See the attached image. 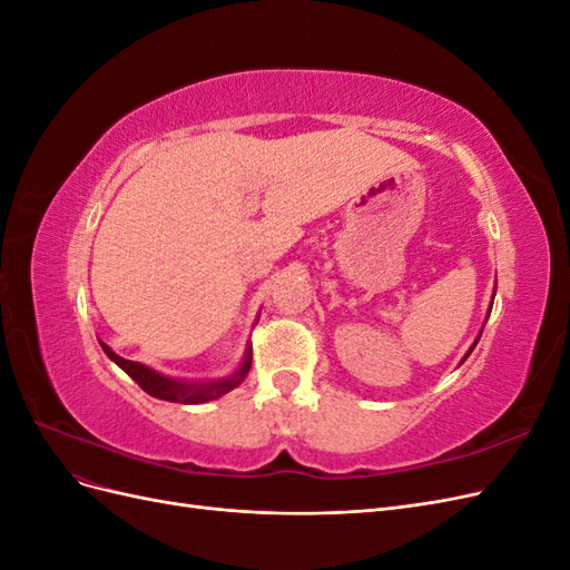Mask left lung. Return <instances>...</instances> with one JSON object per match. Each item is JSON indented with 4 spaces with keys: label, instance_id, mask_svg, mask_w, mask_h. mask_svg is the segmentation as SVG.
Masks as SVG:
<instances>
[{
    "label": "left lung",
    "instance_id": "1",
    "mask_svg": "<svg viewBox=\"0 0 570 570\" xmlns=\"http://www.w3.org/2000/svg\"><path fill=\"white\" fill-rule=\"evenodd\" d=\"M494 289H497V285H494ZM492 299H494V297H492ZM490 312H492V304H490ZM480 335H482V333H480ZM480 335H478V337H475V342H473V344H471V350H469V352H465V354H463V358H461V364H463V361H465V358H469V356H471V352H473V350H475V344H478V340H480Z\"/></svg>",
    "mask_w": 570,
    "mask_h": 570
}]
</instances>
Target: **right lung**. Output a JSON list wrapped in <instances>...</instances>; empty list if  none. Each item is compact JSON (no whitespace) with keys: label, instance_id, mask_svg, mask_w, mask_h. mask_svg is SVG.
I'll list each match as a JSON object with an SVG mask.
<instances>
[{"label":"right lung","instance_id":"1","mask_svg":"<svg viewBox=\"0 0 570 570\" xmlns=\"http://www.w3.org/2000/svg\"><path fill=\"white\" fill-rule=\"evenodd\" d=\"M99 344L118 368H124L147 394L157 396V400H164V402L204 404V402L218 400V396H223V394L235 390L239 383H243L247 373H249V366H252V347L247 344L243 364L237 366V371L233 375L220 377V381H180V377H170V375H164L159 371H154V368L140 364V361H128L124 356H118L109 347V344H105L101 340H99Z\"/></svg>","mask_w":570,"mask_h":570}]
</instances>
